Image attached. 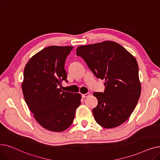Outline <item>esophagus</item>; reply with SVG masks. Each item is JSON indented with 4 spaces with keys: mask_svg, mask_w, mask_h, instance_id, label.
Listing matches in <instances>:
<instances>
[{
    "mask_svg": "<svg viewBox=\"0 0 160 160\" xmlns=\"http://www.w3.org/2000/svg\"><path fill=\"white\" fill-rule=\"evenodd\" d=\"M90 96V93L83 94H82V98H87V97H88V96Z\"/></svg>",
    "mask_w": 160,
    "mask_h": 160,
    "instance_id": "34e87169",
    "label": "esophagus"
}]
</instances>
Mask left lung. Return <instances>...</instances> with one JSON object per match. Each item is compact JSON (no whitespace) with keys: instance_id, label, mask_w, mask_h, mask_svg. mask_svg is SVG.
I'll return each mask as SVG.
<instances>
[{"instance_id":"left-lung-1","label":"left lung","mask_w":160,"mask_h":160,"mask_svg":"<svg viewBox=\"0 0 160 160\" xmlns=\"http://www.w3.org/2000/svg\"><path fill=\"white\" fill-rule=\"evenodd\" d=\"M76 52L97 78L105 79L104 92L93 94L98 99V105L92 109L96 122L105 128L123 124L134 111L141 95L135 58L112 41L80 45Z\"/></svg>"}]
</instances>
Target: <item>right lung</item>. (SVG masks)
Returning <instances> with one entry per match:
<instances>
[{"label":"right lung","mask_w":160,"mask_h":160,"mask_svg":"<svg viewBox=\"0 0 160 160\" xmlns=\"http://www.w3.org/2000/svg\"><path fill=\"white\" fill-rule=\"evenodd\" d=\"M72 46L45 48L32 56L24 70L22 90L36 120L51 132H61L72 124L81 95L62 91L58 87L67 81L66 58Z\"/></svg>","instance_id":"add662e5"}]
</instances>
